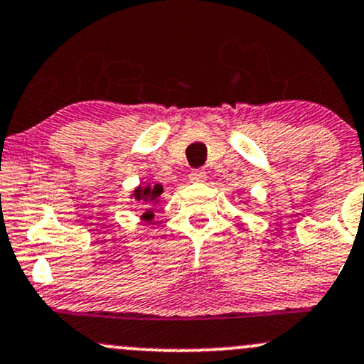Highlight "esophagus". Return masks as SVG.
<instances>
[{
  "label": "esophagus",
  "instance_id": "esophagus-1",
  "mask_svg": "<svg viewBox=\"0 0 364 364\" xmlns=\"http://www.w3.org/2000/svg\"><path fill=\"white\" fill-rule=\"evenodd\" d=\"M207 174L203 173V171H193V173L190 174V181L191 183H203L205 181Z\"/></svg>",
  "mask_w": 364,
  "mask_h": 364
}]
</instances>
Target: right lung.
Wrapping results in <instances>:
<instances>
[{"mask_svg": "<svg viewBox=\"0 0 364 364\" xmlns=\"http://www.w3.org/2000/svg\"><path fill=\"white\" fill-rule=\"evenodd\" d=\"M164 191V186L161 183H155V185H151V183H139L136 188L131 190L129 193V198L131 200L138 202L141 207V215H139V219H141L145 225H150L151 221H154V210L155 207L159 205V202H161V195Z\"/></svg>", "mask_w": 364, "mask_h": 364, "instance_id": "1", "label": "right lung"}]
</instances>
